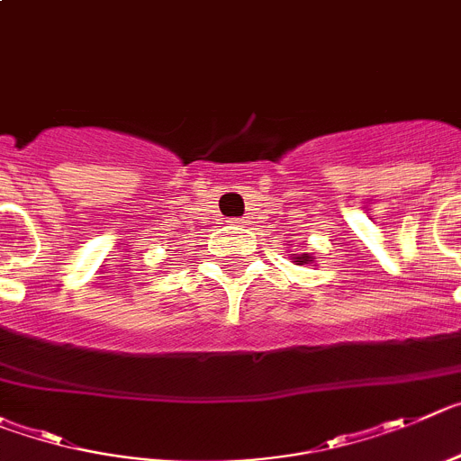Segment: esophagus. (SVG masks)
Instances as JSON below:
<instances>
[{"label": "esophagus", "instance_id": "obj_1", "mask_svg": "<svg viewBox=\"0 0 461 461\" xmlns=\"http://www.w3.org/2000/svg\"><path fill=\"white\" fill-rule=\"evenodd\" d=\"M231 222H234V225H246L248 218H234V221H231Z\"/></svg>", "mask_w": 461, "mask_h": 461}]
</instances>
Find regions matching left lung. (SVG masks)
<instances>
[{"mask_svg": "<svg viewBox=\"0 0 461 461\" xmlns=\"http://www.w3.org/2000/svg\"><path fill=\"white\" fill-rule=\"evenodd\" d=\"M292 259L298 267H303V264H314V255H310V252H301V255L292 257Z\"/></svg>", "mask_w": 461, "mask_h": 461, "instance_id": "left-lung-1", "label": "left lung"}]
</instances>
